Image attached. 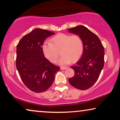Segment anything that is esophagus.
<instances>
[{
  "label": "esophagus",
  "instance_id": "34e87169",
  "mask_svg": "<svg viewBox=\"0 0 120 120\" xmlns=\"http://www.w3.org/2000/svg\"><path fill=\"white\" fill-rule=\"evenodd\" d=\"M67 68V67H60V70H65Z\"/></svg>",
  "mask_w": 120,
  "mask_h": 120
}]
</instances>
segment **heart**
I'll list each match as a JSON object with an SVG mask.
<instances>
[{"instance_id":"b5f03b06","label":"heart","mask_w":120,"mask_h":120,"mask_svg":"<svg viewBox=\"0 0 120 120\" xmlns=\"http://www.w3.org/2000/svg\"><path fill=\"white\" fill-rule=\"evenodd\" d=\"M45 57L49 61L55 63L59 56L60 51L62 56L58 63L60 65L68 64L70 62L79 60L83 51V41L80 36L59 34L51 39V42L46 41L42 46Z\"/></svg>"}]
</instances>
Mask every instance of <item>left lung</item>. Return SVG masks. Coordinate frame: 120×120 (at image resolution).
<instances>
[{"instance_id":"8db88e82","label":"left lung","mask_w":120,"mask_h":120,"mask_svg":"<svg viewBox=\"0 0 120 120\" xmlns=\"http://www.w3.org/2000/svg\"><path fill=\"white\" fill-rule=\"evenodd\" d=\"M68 30L80 36L83 44L81 58L71 67L75 75L69 79V82L77 89L87 90L94 84L103 69L104 48L99 38L85 26H78Z\"/></svg>"}]
</instances>
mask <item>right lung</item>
Here are the masks:
<instances>
[{"instance_id":"1","label":"right lung","mask_w":120,"mask_h":120,"mask_svg":"<svg viewBox=\"0 0 120 120\" xmlns=\"http://www.w3.org/2000/svg\"><path fill=\"white\" fill-rule=\"evenodd\" d=\"M53 34L50 30L34 29L16 47V68L24 84L34 92H43L50 88L60 70L45 58L42 50L45 39Z\"/></svg>"}]
</instances>
